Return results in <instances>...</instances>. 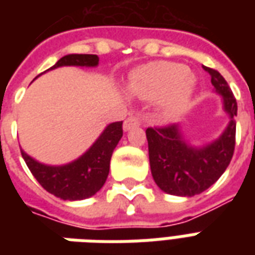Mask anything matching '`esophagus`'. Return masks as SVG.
<instances>
[{
  "label": "esophagus",
  "mask_w": 255,
  "mask_h": 255,
  "mask_svg": "<svg viewBox=\"0 0 255 255\" xmlns=\"http://www.w3.org/2000/svg\"><path fill=\"white\" fill-rule=\"evenodd\" d=\"M138 126H140V119L138 116H129L124 122L123 128H124V131H128V129H131L132 127H138Z\"/></svg>",
  "instance_id": "34e87169"
}]
</instances>
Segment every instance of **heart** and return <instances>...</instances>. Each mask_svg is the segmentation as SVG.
<instances>
[{
	"mask_svg": "<svg viewBox=\"0 0 255 255\" xmlns=\"http://www.w3.org/2000/svg\"><path fill=\"white\" fill-rule=\"evenodd\" d=\"M127 87L131 94L140 100L162 98L166 115L175 116L188 104L195 89V79L183 64L155 61L132 71Z\"/></svg>",
	"mask_w": 255,
	"mask_h": 255,
	"instance_id": "b5f03b06",
	"label": "heart"
}]
</instances>
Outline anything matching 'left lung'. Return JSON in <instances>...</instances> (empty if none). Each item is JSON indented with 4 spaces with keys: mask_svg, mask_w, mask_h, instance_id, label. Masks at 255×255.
Segmentation results:
<instances>
[{
    "mask_svg": "<svg viewBox=\"0 0 255 255\" xmlns=\"http://www.w3.org/2000/svg\"><path fill=\"white\" fill-rule=\"evenodd\" d=\"M216 93L223 97L230 123L219 138L202 147L188 144L177 124L146 129L149 160L155 184L166 194L194 197L219 180L230 165L235 150L236 100L221 73L203 67Z\"/></svg>",
    "mask_w": 255,
    "mask_h": 255,
    "instance_id": "obj_1",
    "label": "left lung"
}]
</instances>
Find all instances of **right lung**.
<instances>
[{
    "instance_id": "right-lung-1",
    "label": "right lung",
    "mask_w": 255,
    "mask_h": 255,
    "mask_svg": "<svg viewBox=\"0 0 255 255\" xmlns=\"http://www.w3.org/2000/svg\"><path fill=\"white\" fill-rule=\"evenodd\" d=\"M97 54H68L49 69L58 67H97ZM47 69V71H49ZM123 136V122L109 124L83 155L65 165H45L21 150L31 173L47 192L64 201L93 197L105 184L113 150Z\"/></svg>"
}]
</instances>
